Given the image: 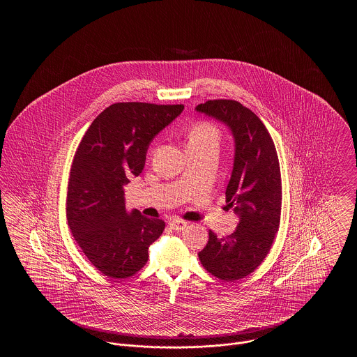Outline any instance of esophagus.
Listing matches in <instances>:
<instances>
[{
  "label": "esophagus",
  "mask_w": 357,
  "mask_h": 357,
  "mask_svg": "<svg viewBox=\"0 0 357 357\" xmlns=\"http://www.w3.org/2000/svg\"><path fill=\"white\" fill-rule=\"evenodd\" d=\"M186 221H182V220H174L170 222V227L172 230H183L185 227H187Z\"/></svg>",
  "instance_id": "obj_1"
}]
</instances>
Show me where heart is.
<instances>
[{"label":"heart","mask_w":357,"mask_h":357,"mask_svg":"<svg viewBox=\"0 0 357 357\" xmlns=\"http://www.w3.org/2000/svg\"><path fill=\"white\" fill-rule=\"evenodd\" d=\"M221 130L211 121L199 120L190 126L187 132V150L214 147L218 149Z\"/></svg>","instance_id":"b5f03b06"}]
</instances>
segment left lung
I'll return each instance as SVG.
<instances>
[{"label": "left lung", "mask_w": 357, "mask_h": 357, "mask_svg": "<svg viewBox=\"0 0 357 357\" xmlns=\"http://www.w3.org/2000/svg\"><path fill=\"white\" fill-rule=\"evenodd\" d=\"M197 111L223 121L234 136L236 153L226 204L239 223L233 234L217 237L198 253L204 269L223 281L245 278L264 262L280 229L282 185L272 136L253 111L227 99L207 100Z\"/></svg>", "instance_id": "obj_1"}]
</instances>
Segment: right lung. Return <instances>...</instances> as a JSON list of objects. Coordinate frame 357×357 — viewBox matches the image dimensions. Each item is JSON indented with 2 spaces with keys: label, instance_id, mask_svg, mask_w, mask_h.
I'll use <instances>...</instances> for the list:
<instances>
[{
  "label": "right lung",
  "instance_id": "1",
  "mask_svg": "<svg viewBox=\"0 0 357 357\" xmlns=\"http://www.w3.org/2000/svg\"><path fill=\"white\" fill-rule=\"evenodd\" d=\"M183 104L115 102L92 121L73 158L67 194L68 226L89 262L104 275L127 278L149 259L166 223L126 211L123 186L146 163L153 136Z\"/></svg>",
  "mask_w": 357,
  "mask_h": 357
}]
</instances>
